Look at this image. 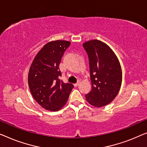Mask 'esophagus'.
<instances>
[{
    "mask_svg": "<svg viewBox=\"0 0 147 147\" xmlns=\"http://www.w3.org/2000/svg\"><path fill=\"white\" fill-rule=\"evenodd\" d=\"M80 84V81H78V82L75 83V84H74V86H78V84Z\"/></svg>",
    "mask_w": 147,
    "mask_h": 147,
    "instance_id": "esophagus-1",
    "label": "esophagus"
}]
</instances>
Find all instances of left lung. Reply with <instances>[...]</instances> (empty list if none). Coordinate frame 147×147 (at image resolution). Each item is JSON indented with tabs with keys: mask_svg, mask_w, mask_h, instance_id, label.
Wrapping results in <instances>:
<instances>
[{
	"mask_svg": "<svg viewBox=\"0 0 147 147\" xmlns=\"http://www.w3.org/2000/svg\"><path fill=\"white\" fill-rule=\"evenodd\" d=\"M83 47L88 57L92 90L86 99L97 108L108 104L119 92L122 82L120 63L108 45L101 41L91 40Z\"/></svg>",
	"mask_w": 147,
	"mask_h": 147,
	"instance_id": "obj_1",
	"label": "left lung"
}]
</instances>
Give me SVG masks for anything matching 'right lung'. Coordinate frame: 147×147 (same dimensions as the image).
I'll return each mask as SVG.
<instances>
[{"label":"right lung","instance_id":"right-lung-1","mask_svg":"<svg viewBox=\"0 0 147 147\" xmlns=\"http://www.w3.org/2000/svg\"><path fill=\"white\" fill-rule=\"evenodd\" d=\"M71 45L67 41H51L43 46L30 67L28 84L33 97L43 108L58 111L65 106L73 84L59 79V65L65 51Z\"/></svg>","mask_w":147,"mask_h":147}]
</instances>
